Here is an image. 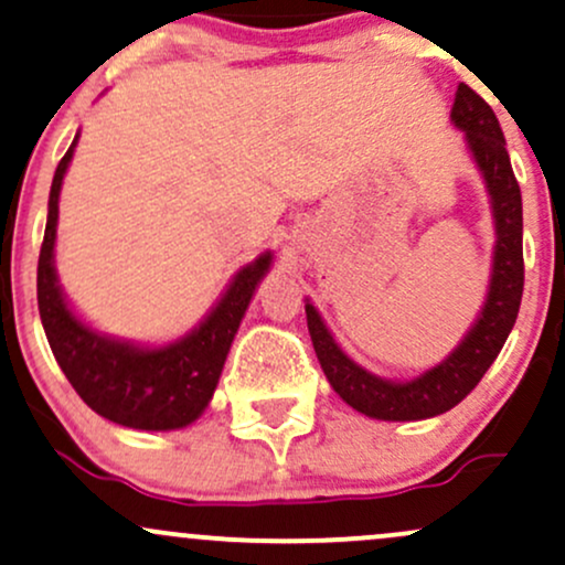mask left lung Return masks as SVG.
<instances>
[{"mask_svg": "<svg viewBox=\"0 0 565 565\" xmlns=\"http://www.w3.org/2000/svg\"><path fill=\"white\" fill-rule=\"evenodd\" d=\"M451 121L465 129L468 148L481 170L491 196L497 225L494 268H491L489 297L472 329L438 366L427 369L417 380L391 382L366 372L342 353L334 337L323 327L321 316L305 302L308 332L319 364L334 393L355 412L387 423H414L449 412L468 395L494 364L518 319L523 297V204L521 188L512 174L504 135L494 111L476 89L459 84L454 97Z\"/></svg>", "mask_w": 565, "mask_h": 565, "instance_id": "left-lung-1", "label": "left lung"}]
</instances>
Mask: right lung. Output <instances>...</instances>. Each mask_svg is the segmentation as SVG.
Wrapping results in <instances>:
<instances>
[{"label":"right lung","instance_id":"obj_1","mask_svg":"<svg viewBox=\"0 0 565 565\" xmlns=\"http://www.w3.org/2000/svg\"><path fill=\"white\" fill-rule=\"evenodd\" d=\"M76 140L79 135L55 170L47 204V228L39 252L36 300L44 334L63 374L93 412L135 430H178L199 419L210 404L238 323L274 255L265 252L255 263L238 270L223 300L183 340L164 348H138L132 342H119L93 332L71 313L63 300L53 255L57 196Z\"/></svg>","mask_w":565,"mask_h":565}]
</instances>
